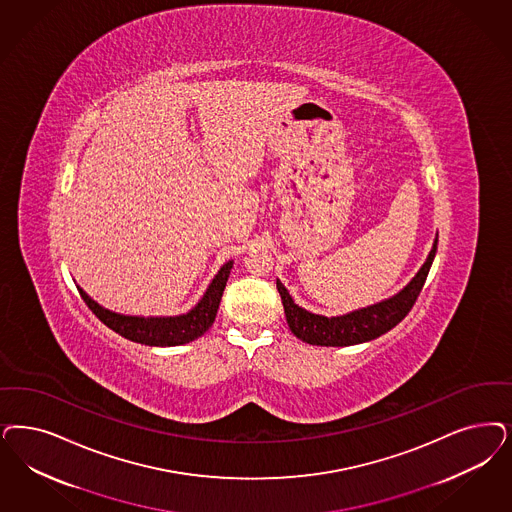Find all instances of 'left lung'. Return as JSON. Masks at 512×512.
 Segmentation results:
<instances>
[{"instance_id":"obj_1","label":"left lung","mask_w":512,"mask_h":512,"mask_svg":"<svg viewBox=\"0 0 512 512\" xmlns=\"http://www.w3.org/2000/svg\"><path fill=\"white\" fill-rule=\"evenodd\" d=\"M437 242H439V234L418 274L397 295L336 318H325L300 308L299 304H295V300L291 299L283 283L278 280L276 287L282 297L285 319L291 333L312 346H353L388 333L397 323L405 319L406 314L412 310L414 302L418 299L425 278L429 274V268L433 265V259L437 253Z\"/></svg>"}]
</instances>
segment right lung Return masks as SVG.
I'll return each instance as SVG.
<instances>
[{"mask_svg": "<svg viewBox=\"0 0 512 512\" xmlns=\"http://www.w3.org/2000/svg\"><path fill=\"white\" fill-rule=\"evenodd\" d=\"M232 261L221 266V270L215 274L210 287L206 289L204 297L198 300L193 310L181 316H170V318H141V316H123L117 312H111L98 302L90 299L89 295L79 287V293L87 302L92 314L107 325L111 331L119 335L145 344V346H181L187 342H193L198 336L204 335L215 321L219 302L223 297L225 285L229 280Z\"/></svg>", "mask_w": 512, "mask_h": 512, "instance_id": "1", "label": "right lung"}]
</instances>
